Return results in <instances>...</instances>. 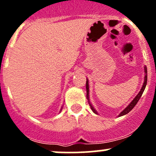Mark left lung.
<instances>
[{
	"label": "left lung",
	"mask_w": 156,
	"mask_h": 156,
	"mask_svg": "<svg viewBox=\"0 0 156 156\" xmlns=\"http://www.w3.org/2000/svg\"><path fill=\"white\" fill-rule=\"evenodd\" d=\"M144 69H145V73H146L145 79H144V85H143L142 88H141L139 94H138L137 95H136V97H135L134 99H133V101H132L131 103H130V104H129V106H127V107L125 108V109H124L123 111L122 112H121V114L119 115V116H122V115H126V114H127V113L129 112H130V110L133 109V107H134V106H136V103H137V102L139 101V100H140V99L141 96H142L143 93H144V90H145V88H146V84H147V75H146V73H147V69H146V66L144 67ZM88 86H89V85H88V81L87 80V81H86V89H87V100H89V97H88V96H89V95H88V94H89V93H88V92H89V87H88ZM89 103H90V102H89ZM89 104H90V108L93 110V112H94V113H96V114H97V112H96V110L94 109V107H93L92 105H91L90 103H89Z\"/></svg>",
	"instance_id": "left-lung-1"
}]
</instances>
